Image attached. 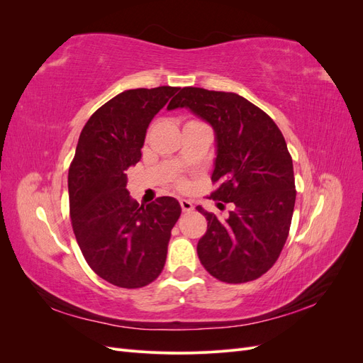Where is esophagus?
Masks as SVG:
<instances>
[{
  "label": "esophagus",
  "mask_w": 363,
  "mask_h": 363,
  "mask_svg": "<svg viewBox=\"0 0 363 363\" xmlns=\"http://www.w3.org/2000/svg\"><path fill=\"white\" fill-rule=\"evenodd\" d=\"M180 206H182V211H183V212H191L192 208H194L192 201H191V200H184V199L180 200Z\"/></svg>",
  "instance_id": "1"
}]
</instances>
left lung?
Listing matches in <instances>:
<instances>
[{
	"label": "left lung",
	"mask_w": 363,
	"mask_h": 363,
	"mask_svg": "<svg viewBox=\"0 0 363 363\" xmlns=\"http://www.w3.org/2000/svg\"><path fill=\"white\" fill-rule=\"evenodd\" d=\"M177 107L212 125L218 188L211 199L235 204L225 219L196 207L207 219L196 245L201 265L225 283L256 280L276 263L289 235L296 191L286 140L265 112L233 92L183 87L168 111Z\"/></svg>",
	"instance_id": "obj_1"
}]
</instances>
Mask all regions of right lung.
Returning <instances> with one entry per match:
<instances>
[{
	"instance_id": "right-lung-1",
	"label": "right lung",
	"mask_w": 363,
	"mask_h": 363,
	"mask_svg": "<svg viewBox=\"0 0 363 363\" xmlns=\"http://www.w3.org/2000/svg\"><path fill=\"white\" fill-rule=\"evenodd\" d=\"M180 87L130 89L103 104L83 127L68 172L74 235L87 265L119 288L147 286L164 267L182 207L172 196L139 206L125 171L140 160L147 128Z\"/></svg>"
}]
</instances>
